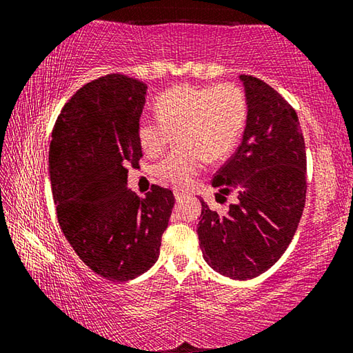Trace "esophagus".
Instances as JSON below:
<instances>
[{"label":"esophagus","mask_w":353,"mask_h":353,"mask_svg":"<svg viewBox=\"0 0 353 353\" xmlns=\"http://www.w3.org/2000/svg\"><path fill=\"white\" fill-rule=\"evenodd\" d=\"M185 196H187V191L181 190V188H174V198H176V201H182Z\"/></svg>","instance_id":"34e87169"}]
</instances>
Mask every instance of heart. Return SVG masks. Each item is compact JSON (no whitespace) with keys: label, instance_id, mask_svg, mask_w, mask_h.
Returning <instances> with one entry per match:
<instances>
[{"label":"heart","instance_id":"b5f03b06","mask_svg":"<svg viewBox=\"0 0 353 353\" xmlns=\"http://www.w3.org/2000/svg\"><path fill=\"white\" fill-rule=\"evenodd\" d=\"M159 118L140 119L139 141L149 155L162 154L177 135L183 149L171 152L155 166V174L174 185H188L204 159L216 162L235 146L246 118V98L235 83L196 87L181 83L155 99Z\"/></svg>","mask_w":353,"mask_h":353}]
</instances>
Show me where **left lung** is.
I'll list each match as a JSON object with an SVG mask.
<instances>
[{"mask_svg": "<svg viewBox=\"0 0 353 353\" xmlns=\"http://www.w3.org/2000/svg\"><path fill=\"white\" fill-rule=\"evenodd\" d=\"M248 117L241 145L212 185L216 201L235 204L218 213L201 199L198 224L204 260L235 280L260 276L277 263L294 236L307 193L305 143L296 110L259 77L241 74Z\"/></svg>", "mask_w": 353, "mask_h": 353, "instance_id": "1", "label": "left lung"}]
</instances>
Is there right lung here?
Segmentation results:
<instances>
[{"instance_id":"add662e5","label":"right lung","mask_w":353,"mask_h":353,"mask_svg":"<svg viewBox=\"0 0 353 353\" xmlns=\"http://www.w3.org/2000/svg\"><path fill=\"white\" fill-rule=\"evenodd\" d=\"M148 85L107 74L77 90L59 115L50 143V179L59 225L79 259L101 277L128 282L160 254L174 207L168 188L140 198L128 187L139 165L140 117Z\"/></svg>"}]
</instances>
